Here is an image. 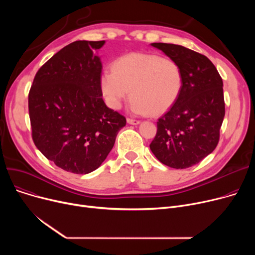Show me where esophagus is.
Returning a JSON list of instances; mask_svg holds the SVG:
<instances>
[{
    "label": "esophagus",
    "mask_w": 255,
    "mask_h": 255,
    "mask_svg": "<svg viewBox=\"0 0 255 255\" xmlns=\"http://www.w3.org/2000/svg\"><path fill=\"white\" fill-rule=\"evenodd\" d=\"M127 123L130 125H137L139 124V121L135 120V119H131V118H127Z\"/></svg>",
    "instance_id": "1"
}]
</instances>
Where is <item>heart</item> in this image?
<instances>
[{"label":"heart","instance_id":"1","mask_svg":"<svg viewBox=\"0 0 255 255\" xmlns=\"http://www.w3.org/2000/svg\"><path fill=\"white\" fill-rule=\"evenodd\" d=\"M184 87L180 64L155 53L132 52L114 62L100 76V89L110 107L119 110L129 98L134 114L159 116L177 102Z\"/></svg>","mask_w":255,"mask_h":255}]
</instances>
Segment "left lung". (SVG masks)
Returning <instances> with one entry per match:
<instances>
[{
	"mask_svg": "<svg viewBox=\"0 0 255 255\" xmlns=\"http://www.w3.org/2000/svg\"><path fill=\"white\" fill-rule=\"evenodd\" d=\"M152 45L180 64L184 87L177 102L158 119L150 149L169 167H190L211 154L219 142L225 115L222 78L202 53L177 44Z\"/></svg>",
	"mask_w": 255,
	"mask_h": 255,
	"instance_id": "obj_1",
	"label": "left lung"
}]
</instances>
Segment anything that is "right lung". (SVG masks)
I'll return each mask as SVG.
<instances>
[{"label":"right lung","instance_id":"add662e5","mask_svg":"<svg viewBox=\"0 0 255 255\" xmlns=\"http://www.w3.org/2000/svg\"><path fill=\"white\" fill-rule=\"evenodd\" d=\"M102 41H75L41 66L29 92L32 138L60 168L86 175L112 151L126 118L102 99Z\"/></svg>","mask_w":255,"mask_h":255}]
</instances>
